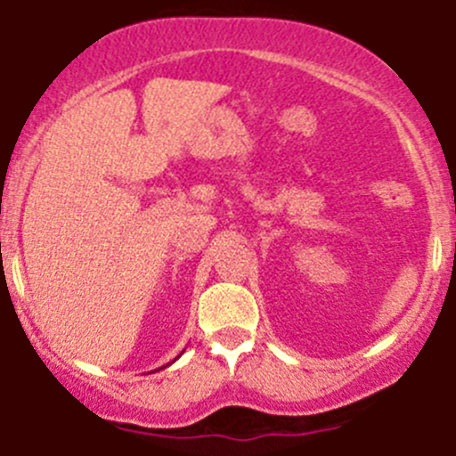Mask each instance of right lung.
<instances>
[{
    "label": "right lung",
    "mask_w": 456,
    "mask_h": 456,
    "mask_svg": "<svg viewBox=\"0 0 456 456\" xmlns=\"http://www.w3.org/2000/svg\"><path fill=\"white\" fill-rule=\"evenodd\" d=\"M169 364H172V362H169ZM169 364H167V366H169ZM160 369H165V366H160Z\"/></svg>",
    "instance_id": "obj_1"
}]
</instances>
